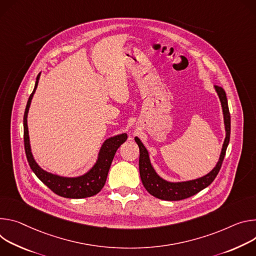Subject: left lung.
Masks as SVG:
<instances>
[{
  "label": "left lung",
  "instance_id": "left-lung-1",
  "mask_svg": "<svg viewBox=\"0 0 256 256\" xmlns=\"http://www.w3.org/2000/svg\"><path fill=\"white\" fill-rule=\"evenodd\" d=\"M214 90L220 98L222 114H224V123L226 129V138L222 144V148L220 152V156L218 158V164L212 170V171L204 177H200L195 180L185 181V182H168L160 178L156 172L154 171V166L150 164L148 152L141 142L138 137H135L136 144L139 148V173L140 178L142 181L144 188L150 193L152 196L160 198L162 200H182L185 198L195 195L202 189L206 188L212 182L216 179V175L220 172V168L222 166L226 148H228L229 141H230V134H231V117L228 106V100H226V96L224 90L218 85H214Z\"/></svg>",
  "mask_w": 256,
  "mask_h": 256
}]
</instances>
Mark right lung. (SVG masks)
Masks as SVG:
<instances>
[{"label":"right lung","instance_id":"1","mask_svg":"<svg viewBox=\"0 0 256 256\" xmlns=\"http://www.w3.org/2000/svg\"><path fill=\"white\" fill-rule=\"evenodd\" d=\"M40 76V73L36 77L34 90L30 94V98H28L25 112H24V117H23L24 148H25V154H26L28 164H30L32 172L36 175V177L56 195L66 197V198H85V197L94 196L102 189L108 177V173L110 166L112 164V158L115 156L117 150L127 140V134L122 133L106 139L100 150L96 162L94 164V166L88 173H85L82 176L68 178V177L54 175L44 171V170H42L36 164L32 154L30 135H28V127H27V114H28V110H30V106L34 94L36 90Z\"/></svg>","mask_w":256,"mask_h":256}]
</instances>
